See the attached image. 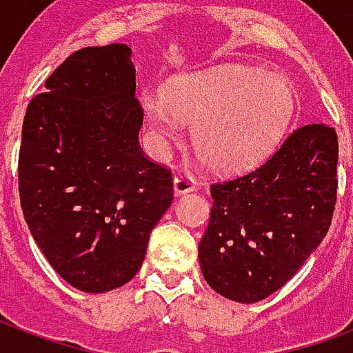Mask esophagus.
<instances>
[{
  "label": "esophagus",
  "mask_w": 353,
  "mask_h": 353,
  "mask_svg": "<svg viewBox=\"0 0 353 353\" xmlns=\"http://www.w3.org/2000/svg\"><path fill=\"white\" fill-rule=\"evenodd\" d=\"M194 188H196V179H194L188 172H179V174L174 177V192H176V196L192 192Z\"/></svg>",
  "instance_id": "obj_1"
}]
</instances>
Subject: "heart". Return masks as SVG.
<instances>
[{"label":"heart","mask_w":353,"mask_h":353,"mask_svg":"<svg viewBox=\"0 0 353 353\" xmlns=\"http://www.w3.org/2000/svg\"><path fill=\"white\" fill-rule=\"evenodd\" d=\"M155 141L176 121L192 126V146L212 170H240L274 148L295 112V93L284 77L256 68L221 65L177 74L163 95L141 99Z\"/></svg>","instance_id":"b5f03b06"}]
</instances>
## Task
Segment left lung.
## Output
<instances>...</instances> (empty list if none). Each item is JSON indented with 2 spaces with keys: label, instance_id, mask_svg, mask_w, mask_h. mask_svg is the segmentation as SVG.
Segmentation results:
<instances>
[{
  "label": "left lung",
  "instance_id": "obj_1",
  "mask_svg": "<svg viewBox=\"0 0 353 353\" xmlns=\"http://www.w3.org/2000/svg\"><path fill=\"white\" fill-rule=\"evenodd\" d=\"M334 128H296L265 163L210 187V221L199 241L207 284L252 304L279 291L328 232L337 201Z\"/></svg>",
  "mask_w": 353,
  "mask_h": 353
}]
</instances>
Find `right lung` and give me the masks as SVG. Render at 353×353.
I'll list each match as a JSON object with an SVG mask.
<instances>
[{"label": "right lung", "instance_id": "right-lung-1", "mask_svg": "<svg viewBox=\"0 0 353 353\" xmlns=\"http://www.w3.org/2000/svg\"><path fill=\"white\" fill-rule=\"evenodd\" d=\"M141 126L124 43L74 51L27 106L18 161L25 221L52 269L85 293L137 274L174 198L170 170L139 146Z\"/></svg>", "mask_w": 353, "mask_h": 353}]
</instances>
